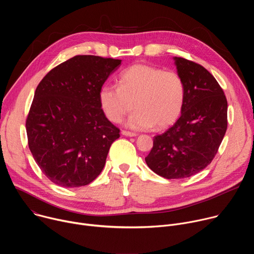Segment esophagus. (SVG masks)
<instances>
[{
	"mask_svg": "<svg viewBox=\"0 0 254 254\" xmlns=\"http://www.w3.org/2000/svg\"><path fill=\"white\" fill-rule=\"evenodd\" d=\"M122 133L126 136H135L136 133L135 132H132V131H128V130H123Z\"/></svg>",
	"mask_w": 254,
	"mask_h": 254,
	"instance_id": "esophagus-1",
	"label": "esophagus"
}]
</instances>
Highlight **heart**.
Returning a JSON list of instances; mask_svg holds the SVG:
<instances>
[{
  "label": "heart",
  "mask_w": 254,
  "mask_h": 254,
  "mask_svg": "<svg viewBox=\"0 0 254 254\" xmlns=\"http://www.w3.org/2000/svg\"><path fill=\"white\" fill-rule=\"evenodd\" d=\"M185 94L184 80L177 72L137 63L122 72L119 87L103 85L99 101L106 118L113 123H121L134 104L136 111L127 121L129 127L144 129L156 125L164 128L179 118Z\"/></svg>",
  "instance_id": "obj_1"
}]
</instances>
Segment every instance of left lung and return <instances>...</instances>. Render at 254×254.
Here are the masks:
<instances>
[{
  "mask_svg": "<svg viewBox=\"0 0 254 254\" xmlns=\"http://www.w3.org/2000/svg\"><path fill=\"white\" fill-rule=\"evenodd\" d=\"M174 60L185 83L184 105L177 122L154 136L146 163L161 177L183 179L205 169L218 152L227 129V99L202 65L182 57Z\"/></svg>",
  "mask_w": 254,
  "mask_h": 254,
  "instance_id": "left-lung-1",
  "label": "left lung"
}]
</instances>
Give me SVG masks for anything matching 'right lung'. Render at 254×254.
Wrapping results in <instances>:
<instances>
[{
  "label": "right lung",
  "instance_id": "obj_1",
  "mask_svg": "<svg viewBox=\"0 0 254 254\" xmlns=\"http://www.w3.org/2000/svg\"><path fill=\"white\" fill-rule=\"evenodd\" d=\"M122 60L76 55L36 88L26 120L29 149L54 184L86 186L101 173L120 128L106 119L99 91Z\"/></svg>",
  "mask_w": 254,
  "mask_h": 254
}]
</instances>
